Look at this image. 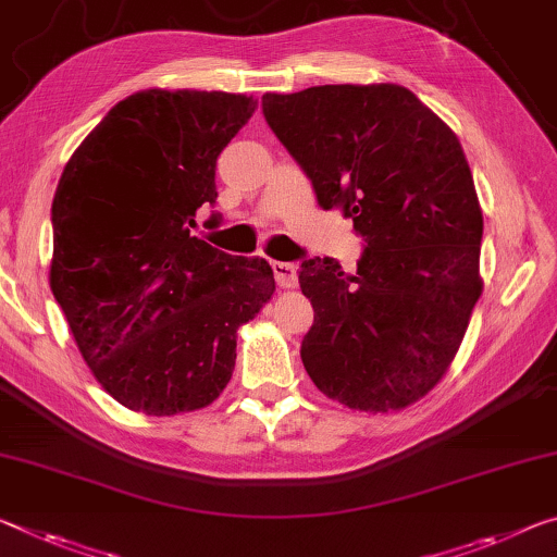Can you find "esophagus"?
Instances as JSON below:
<instances>
[{
	"label": "esophagus",
	"instance_id": "obj_1",
	"mask_svg": "<svg viewBox=\"0 0 557 557\" xmlns=\"http://www.w3.org/2000/svg\"><path fill=\"white\" fill-rule=\"evenodd\" d=\"M272 272L280 287H297V264L295 262H272Z\"/></svg>",
	"mask_w": 557,
	"mask_h": 557
}]
</instances>
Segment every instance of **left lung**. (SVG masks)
Returning a JSON list of instances; mask_svg holds the SVG:
<instances>
[{"instance_id": "8db88e82", "label": "left lung", "mask_w": 557, "mask_h": 557, "mask_svg": "<svg viewBox=\"0 0 557 557\" xmlns=\"http://www.w3.org/2000/svg\"><path fill=\"white\" fill-rule=\"evenodd\" d=\"M262 113L317 202L342 208L364 240L355 275L332 258L302 262L307 374L349 409H404L446 374L481 297L483 215L463 148L396 84L264 94Z\"/></svg>"}]
</instances>
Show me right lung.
Returning <instances> with one entry per match:
<instances>
[{
  "instance_id": "right-lung-1",
  "label": "right lung",
  "mask_w": 557,
  "mask_h": 557,
  "mask_svg": "<svg viewBox=\"0 0 557 557\" xmlns=\"http://www.w3.org/2000/svg\"><path fill=\"white\" fill-rule=\"evenodd\" d=\"M255 106L245 94L138 91L61 173L51 293L88 369L131 411L213 404L233 376L237 326L275 293L268 260L193 235L198 210L215 206L218 156Z\"/></svg>"
}]
</instances>
